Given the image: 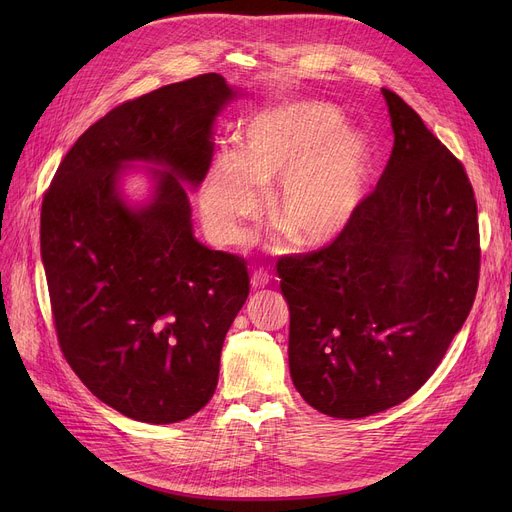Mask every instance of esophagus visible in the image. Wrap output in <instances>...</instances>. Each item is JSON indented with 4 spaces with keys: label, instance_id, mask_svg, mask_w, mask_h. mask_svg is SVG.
Wrapping results in <instances>:
<instances>
[{
    "label": "esophagus",
    "instance_id": "esophagus-1",
    "mask_svg": "<svg viewBox=\"0 0 512 512\" xmlns=\"http://www.w3.org/2000/svg\"><path fill=\"white\" fill-rule=\"evenodd\" d=\"M267 282H270V278H267V276H265V274H261V272L251 276V288H253V290L265 288V286H267Z\"/></svg>",
    "mask_w": 512,
    "mask_h": 512
}]
</instances>
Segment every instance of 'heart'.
Here are the masks:
<instances>
[{
  "label": "heart",
  "mask_w": 512,
  "mask_h": 512,
  "mask_svg": "<svg viewBox=\"0 0 512 512\" xmlns=\"http://www.w3.org/2000/svg\"><path fill=\"white\" fill-rule=\"evenodd\" d=\"M369 174V141L336 105L290 99L261 107L242 126L240 147L211 157L203 207L213 232L236 242L263 207V184L282 180L274 222L301 247H326L355 224Z\"/></svg>",
  "instance_id": "b5f03b06"
}]
</instances>
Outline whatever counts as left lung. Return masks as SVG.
Returning a JSON list of instances; mask_svg holds the SVG:
<instances>
[{"mask_svg": "<svg viewBox=\"0 0 512 512\" xmlns=\"http://www.w3.org/2000/svg\"><path fill=\"white\" fill-rule=\"evenodd\" d=\"M388 166L330 247L278 261L294 388L319 413L361 419L413 396L473 307L477 203L465 168L419 114L382 89Z\"/></svg>", "mask_w": 512, "mask_h": 512, "instance_id": "8db88e82", "label": "left lung"}]
</instances>
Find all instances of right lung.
<instances>
[{
	"mask_svg": "<svg viewBox=\"0 0 512 512\" xmlns=\"http://www.w3.org/2000/svg\"><path fill=\"white\" fill-rule=\"evenodd\" d=\"M240 95L209 72L126 101L62 159L41 207V259L60 348L101 402L143 423L188 419L211 400L224 338L249 297L245 259L193 234L213 126ZM154 191L130 204L123 170Z\"/></svg>",
	"mask_w": 512,
	"mask_h": 512,
	"instance_id": "right-lung-1",
	"label": "right lung"
}]
</instances>
